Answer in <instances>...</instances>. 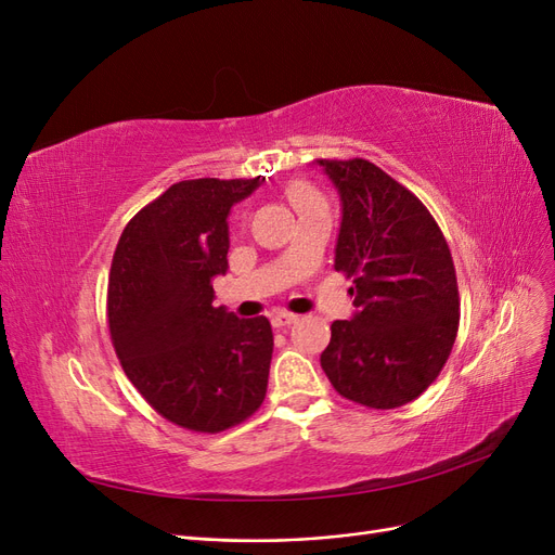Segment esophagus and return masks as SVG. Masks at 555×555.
I'll return each instance as SVG.
<instances>
[{"label":"esophagus","mask_w":555,"mask_h":555,"mask_svg":"<svg viewBox=\"0 0 555 555\" xmlns=\"http://www.w3.org/2000/svg\"><path fill=\"white\" fill-rule=\"evenodd\" d=\"M296 319H298L296 314H292V312H284V310H282V312H275V314H273V326H275V328L289 326V324H294V322H296Z\"/></svg>","instance_id":"1"}]
</instances>
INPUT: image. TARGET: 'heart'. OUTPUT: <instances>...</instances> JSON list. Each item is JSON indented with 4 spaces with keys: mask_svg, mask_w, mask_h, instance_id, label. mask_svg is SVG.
Returning <instances> with one entry per match:
<instances>
[{
    "mask_svg": "<svg viewBox=\"0 0 555 555\" xmlns=\"http://www.w3.org/2000/svg\"><path fill=\"white\" fill-rule=\"evenodd\" d=\"M289 198H292V204L298 210L317 206V204H324V196L319 194V190L314 188V184L304 182V180H298V182L292 184V188H289Z\"/></svg>",
    "mask_w": 555,
    "mask_h": 555,
    "instance_id": "1",
    "label": "heart"
}]
</instances>
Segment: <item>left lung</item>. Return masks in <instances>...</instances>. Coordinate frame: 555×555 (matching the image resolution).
I'll return each instance as SVG.
<instances>
[{"instance_id":"1","label":"left lung","mask_w":555,"mask_h":555,"mask_svg":"<svg viewBox=\"0 0 555 555\" xmlns=\"http://www.w3.org/2000/svg\"><path fill=\"white\" fill-rule=\"evenodd\" d=\"M343 201L335 271L354 280V317L331 324L322 367L343 398L408 405L438 379L459 333L456 268L442 231L373 162L317 159Z\"/></svg>"}]
</instances>
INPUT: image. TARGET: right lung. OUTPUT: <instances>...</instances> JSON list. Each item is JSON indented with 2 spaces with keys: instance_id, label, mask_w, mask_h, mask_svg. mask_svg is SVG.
I'll return each mask as SVG.
<instances>
[{
  "instance_id": "1",
  "label": "right lung",
  "mask_w": 555,
  "mask_h": 555,
  "mask_svg": "<svg viewBox=\"0 0 555 555\" xmlns=\"http://www.w3.org/2000/svg\"><path fill=\"white\" fill-rule=\"evenodd\" d=\"M257 178L171 184L117 241L108 275V328L122 371L166 422L194 433L243 424L266 398L273 328L212 306L229 261L231 206Z\"/></svg>"
}]
</instances>
